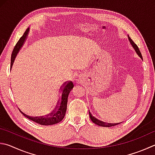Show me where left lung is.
I'll list each match as a JSON object with an SVG mask.
<instances>
[{
    "label": "left lung",
    "mask_w": 155,
    "mask_h": 155,
    "mask_svg": "<svg viewBox=\"0 0 155 155\" xmlns=\"http://www.w3.org/2000/svg\"><path fill=\"white\" fill-rule=\"evenodd\" d=\"M128 39H129V42H130V43H131V45H132V47H133V48L134 49L135 51L136 52L137 54L139 55V57L142 60V56L141 53H140V51L139 50L138 47H137V46L134 43V42L131 40V38L129 37V36H128ZM89 112L90 119H91V120H92L93 123H94L95 124H96L97 125L102 126V127H109L115 126V125H117L119 124V123H114V124H113V123H105V122H103V121H102V120L97 119V118H95V117L93 116V114L91 113V112L89 111Z\"/></svg>",
    "instance_id": "8db88e82"
}]
</instances>
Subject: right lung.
Instances as JSON below:
<instances>
[{
  "mask_svg": "<svg viewBox=\"0 0 155 155\" xmlns=\"http://www.w3.org/2000/svg\"><path fill=\"white\" fill-rule=\"evenodd\" d=\"M30 31V28H28L26 32H24L23 36L19 38L18 43H17L16 45L15 46L12 52V55H11V69L12 68L13 64L14 61H15L16 56L18 55V52L21 48L23 47L24 44L26 42V38L28 37ZM74 87L72 82H67L65 83L64 85L61 87V96L60 100L59 101L58 104V106L56 108L53 110V111L51 112V113L45 115V116L43 117H30L28 115L24 114L23 112H21L20 110V112L21 114H23L25 117H27L28 119L32 120V121L35 122L38 124L42 125H54L60 122L62 120V119L65 117L66 109H67V102H68V97L69 95L70 92Z\"/></svg>",
  "mask_w": 155,
  "mask_h": 155,
  "instance_id": "right-lung-1",
  "label": "right lung"
}]
</instances>
